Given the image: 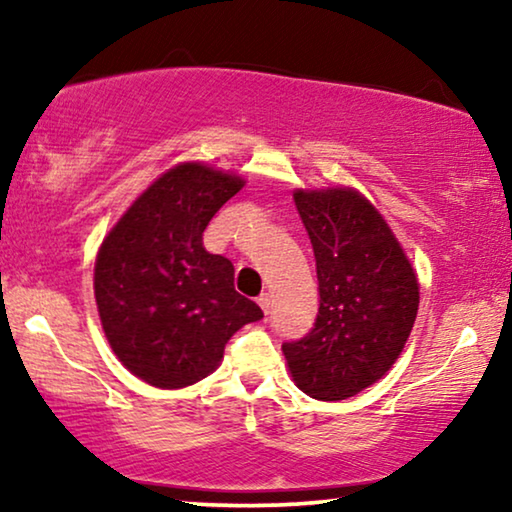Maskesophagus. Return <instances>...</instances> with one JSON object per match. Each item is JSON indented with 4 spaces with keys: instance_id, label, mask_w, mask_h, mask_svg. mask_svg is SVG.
Returning <instances> with one entry per match:
<instances>
[{
    "instance_id": "34e87169",
    "label": "esophagus",
    "mask_w": 512,
    "mask_h": 512,
    "mask_svg": "<svg viewBox=\"0 0 512 512\" xmlns=\"http://www.w3.org/2000/svg\"><path fill=\"white\" fill-rule=\"evenodd\" d=\"M258 305H261L263 314L270 312V296H268V293H261V296H258Z\"/></svg>"
}]
</instances>
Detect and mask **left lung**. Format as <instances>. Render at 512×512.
I'll list each match as a JSON object with an SVG mask.
<instances>
[{
	"instance_id": "1",
	"label": "left lung",
	"mask_w": 512,
	"mask_h": 512,
	"mask_svg": "<svg viewBox=\"0 0 512 512\" xmlns=\"http://www.w3.org/2000/svg\"><path fill=\"white\" fill-rule=\"evenodd\" d=\"M319 279V312L305 338L284 342L300 391L345 401L380 380L417 319L419 284L382 214L354 188L296 191Z\"/></svg>"
}]
</instances>
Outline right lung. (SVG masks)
<instances>
[{
    "label": "right lung",
    "mask_w": 512,
    "mask_h": 512,
    "mask_svg": "<svg viewBox=\"0 0 512 512\" xmlns=\"http://www.w3.org/2000/svg\"><path fill=\"white\" fill-rule=\"evenodd\" d=\"M244 186L237 174L184 163L158 177L104 237L95 300L125 368L160 389H181L219 366L244 324L263 319L235 291V268L209 254L202 233Z\"/></svg>",
    "instance_id": "right-lung-1"
}]
</instances>
